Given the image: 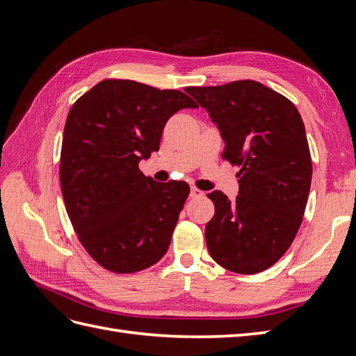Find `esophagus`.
Here are the masks:
<instances>
[{
    "label": "esophagus",
    "instance_id": "34e87169",
    "mask_svg": "<svg viewBox=\"0 0 356 356\" xmlns=\"http://www.w3.org/2000/svg\"><path fill=\"white\" fill-rule=\"evenodd\" d=\"M203 196H204V193H203L202 190H199V188H196V187H191V190H190V197L197 199V197H203Z\"/></svg>",
    "mask_w": 356,
    "mask_h": 356
}]
</instances>
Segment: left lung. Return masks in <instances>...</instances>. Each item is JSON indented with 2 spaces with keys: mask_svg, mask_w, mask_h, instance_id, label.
Wrapping results in <instances>:
<instances>
[{
  "mask_svg": "<svg viewBox=\"0 0 356 356\" xmlns=\"http://www.w3.org/2000/svg\"><path fill=\"white\" fill-rule=\"evenodd\" d=\"M186 92L217 124L222 159L241 166L236 200L218 190L208 195L215 204L204 229L209 254L230 272H263L286 252L303 221L312 181L305 123L293 102L258 81Z\"/></svg>",
  "mask_w": 356,
  "mask_h": 356,
  "instance_id": "1",
  "label": "left lung"
}]
</instances>
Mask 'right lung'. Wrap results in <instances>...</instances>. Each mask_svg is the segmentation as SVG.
I'll list each match as a JSON object with an SVG mask.
<instances>
[{
	"instance_id": "obj_1",
	"label": "right lung",
	"mask_w": 356,
	"mask_h": 356,
	"mask_svg": "<svg viewBox=\"0 0 356 356\" xmlns=\"http://www.w3.org/2000/svg\"><path fill=\"white\" fill-rule=\"evenodd\" d=\"M197 108L179 90L104 80L72 105L60 153V188L81 245L114 273L156 264L168 251L190 187L138 168L159 152L169 117Z\"/></svg>"
}]
</instances>
